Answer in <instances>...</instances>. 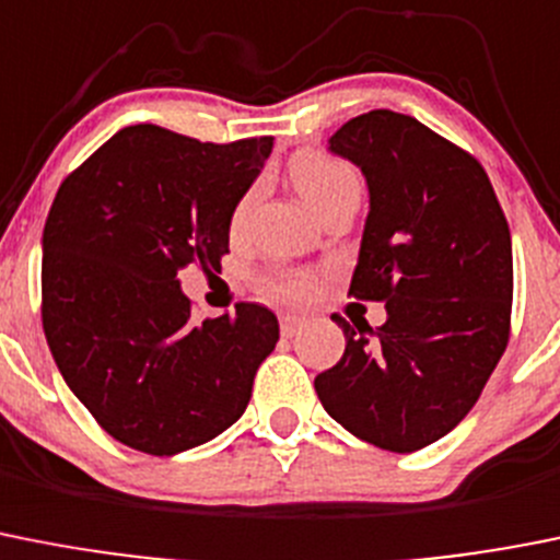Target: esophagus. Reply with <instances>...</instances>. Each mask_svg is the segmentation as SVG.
<instances>
[{"label":"esophagus","mask_w":560,"mask_h":560,"mask_svg":"<svg viewBox=\"0 0 560 560\" xmlns=\"http://www.w3.org/2000/svg\"><path fill=\"white\" fill-rule=\"evenodd\" d=\"M302 325H305V319H302V316H296V314H283V316H280V332H283L285 338L294 336V332L300 330Z\"/></svg>","instance_id":"esophagus-1"}]
</instances>
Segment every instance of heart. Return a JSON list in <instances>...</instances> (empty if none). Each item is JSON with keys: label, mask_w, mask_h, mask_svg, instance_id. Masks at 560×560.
<instances>
[{"label": "heart", "mask_w": 560, "mask_h": 560, "mask_svg": "<svg viewBox=\"0 0 560 560\" xmlns=\"http://www.w3.org/2000/svg\"><path fill=\"white\" fill-rule=\"evenodd\" d=\"M291 179L300 188L302 197L314 205L316 210L325 208L338 194L358 188V174L350 163L325 152L305 150L291 158ZM314 275L300 269H271L258 277V291L277 302H302L314 294Z\"/></svg>", "instance_id": "obj_1"}]
</instances>
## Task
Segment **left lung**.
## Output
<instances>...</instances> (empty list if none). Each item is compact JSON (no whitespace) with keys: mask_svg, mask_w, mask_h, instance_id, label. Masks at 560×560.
Returning <instances> with one entry per match:
<instances>
[{"mask_svg":"<svg viewBox=\"0 0 560 560\" xmlns=\"http://www.w3.org/2000/svg\"><path fill=\"white\" fill-rule=\"evenodd\" d=\"M369 186L350 294L386 325L332 314L347 347L316 374L338 424L388 453L447 435L478 402L511 336L514 255L497 194L469 152L413 116L369 110L330 138Z\"/></svg>","mask_w":560,"mask_h":560,"instance_id":"8db88e82","label":"left lung"}]
</instances>
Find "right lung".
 <instances>
[{
  "instance_id": "obj_1",
  "label": "right lung",
  "mask_w": 560,
  "mask_h": 560,
  "mask_svg": "<svg viewBox=\"0 0 560 560\" xmlns=\"http://www.w3.org/2000/svg\"><path fill=\"white\" fill-rule=\"evenodd\" d=\"M271 136L202 143L132 125L60 183L44 224L46 343L100 428L147 455H177L238 422L280 327L269 307L191 319L177 271L219 269L230 219Z\"/></svg>"
}]
</instances>
